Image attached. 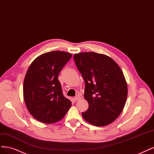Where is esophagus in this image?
I'll use <instances>...</instances> for the list:
<instances>
[{"label": "esophagus", "instance_id": "obj_1", "mask_svg": "<svg viewBox=\"0 0 154 154\" xmlns=\"http://www.w3.org/2000/svg\"><path fill=\"white\" fill-rule=\"evenodd\" d=\"M81 99V97H80V95H77L76 96H75V97H74V100H75V101H76V100H79V99Z\"/></svg>", "mask_w": 154, "mask_h": 154}]
</instances>
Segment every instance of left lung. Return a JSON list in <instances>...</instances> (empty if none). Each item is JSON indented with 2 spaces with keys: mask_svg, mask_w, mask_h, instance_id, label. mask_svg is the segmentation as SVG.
Returning <instances> with one entry per match:
<instances>
[{
  "mask_svg": "<svg viewBox=\"0 0 154 154\" xmlns=\"http://www.w3.org/2000/svg\"><path fill=\"white\" fill-rule=\"evenodd\" d=\"M74 60L85 83L88 108L82 116L95 126L112 123L122 111L128 85L120 67L111 57L94 52L75 54Z\"/></svg>",
  "mask_w": 154,
  "mask_h": 154,
  "instance_id": "obj_1",
  "label": "left lung"
}]
</instances>
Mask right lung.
I'll use <instances>...</instances> for the list:
<instances>
[{"label":"right lung","mask_w":154,"mask_h":154,"mask_svg":"<svg viewBox=\"0 0 154 154\" xmlns=\"http://www.w3.org/2000/svg\"><path fill=\"white\" fill-rule=\"evenodd\" d=\"M72 55L61 51L45 53L29 66L23 82V98L29 113L41 122L60 120L71 106L63 96L59 74Z\"/></svg>","instance_id":"obj_1"}]
</instances>
